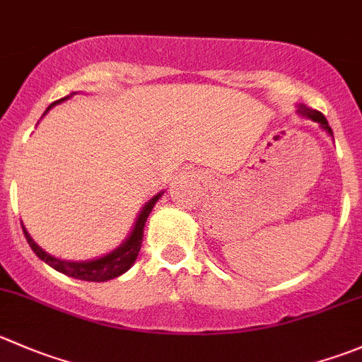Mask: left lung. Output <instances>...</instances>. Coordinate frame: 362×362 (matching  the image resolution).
<instances>
[{
	"label": "left lung",
	"instance_id": "obj_1",
	"mask_svg": "<svg viewBox=\"0 0 362 362\" xmlns=\"http://www.w3.org/2000/svg\"><path fill=\"white\" fill-rule=\"evenodd\" d=\"M299 111H300V113H304V115H306L308 118H311V120H313V122H318V124H320V127H322V129H325V131H327L329 134L332 136V129L329 127V124H327V118H325L324 115L320 113V111L308 110L306 106H300V107H299Z\"/></svg>",
	"mask_w": 362,
	"mask_h": 362
}]
</instances>
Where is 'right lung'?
I'll list each match as a JSON object with an SVG mask.
<instances>
[{"label":"right lung","instance_id":"add662e5","mask_svg":"<svg viewBox=\"0 0 362 362\" xmlns=\"http://www.w3.org/2000/svg\"><path fill=\"white\" fill-rule=\"evenodd\" d=\"M62 100L65 99H59L56 100V103H52L51 106L45 110V113H47L54 104L62 103ZM159 198L160 194L153 196V198L143 206L141 214H139L138 221H136V226L134 230H132L131 237H129L120 247L115 249V251L110 252V255L103 256V258L92 259V262H65V259H58L54 258V256L47 255V252L42 251V249L35 244L33 238L28 235L26 228L23 226L24 237H26L28 244H30V247L33 249L35 255H37L42 262L47 263L49 267H52V269H56L58 272H62V274L70 276V278H76V279H83V281H107V279L118 278L120 274H124L125 270L131 269L134 259L138 258V252L139 249H141L145 223L146 219H148L150 212H152L153 205H156V202Z\"/></svg>","mask_w":362,"mask_h":362}]
</instances>
